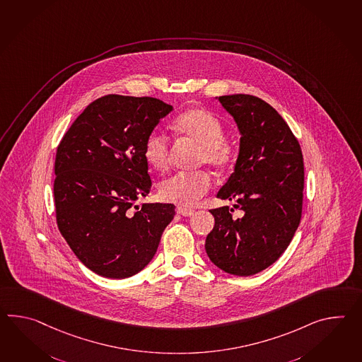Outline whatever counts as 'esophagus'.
<instances>
[{
	"instance_id": "esophagus-1",
	"label": "esophagus",
	"mask_w": 362,
	"mask_h": 362,
	"mask_svg": "<svg viewBox=\"0 0 362 362\" xmlns=\"http://www.w3.org/2000/svg\"><path fill=\"white\" fill-rule=\"evenodd\" d=\"M177 213L180 214V216H183V217H191L193 213H194V210L188 209V208H185V206H177Z\"/></svg>"
}]
</instances>
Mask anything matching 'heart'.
Listing matches in <instances>:
<instances>
[{
    "label": "heart",
    "instance_id": "heart-1",
    "mask_svg": "<svg viewBox=\"0 0 362 362\" xmlns=\"http://www.w3.org/2000/svg\"><path fill=\"white\" fill-rule=\"evenodd\" d=\"M179 136L199 144L200 163L214 169H225L236 157V145L223 136V124L217 115L206 109H189L179 114L173 122ZM170 139L153 131L145 137L143 156L146 163L156 170H163L169 162ZM211 187V177L204 170L180 171L166 177L160 185V194L165 201L179 206H193Z\"/></svg>",
    "mask_w": 362,
    "mask_h": 362
}]
</instances>
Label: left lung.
Instances as JSON below:
<instances>
[{"mask_svg":"<svg viewBox=\"0 0 362 362\" xmlns=\"http://www.w3.org/2000/svg\"><path fill=\"white\" fill-rule=\"evenodd\" d=\"M240 131L235 171L217 197L235 200L210 210L216 223L205 241L210 261L223 272L250 276L273 265L287 250L303 211L304 160L288 124L259 97L219 96Z\"/></svg>","mask_w":362,"mask_h":362,"instance_id":"8db88e82","label":"left lung"}]
</instances>
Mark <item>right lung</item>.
I'll return each instance as SVG.
<instances>
[{"mask_svg":"<svg viewBox=\"0 0 362 362\" xmlns=\"http://www.w3.org/2000/svg\"><path fill=\"white\" fill-rule=\"evenodd\" d=\"M173 110L154 97L106 95L84 109L57 146V226L75 256L105 278L141 272L175 216L173 204H144L152 180L145 137Z\"/></svg>","mask_w":362,"mask_h":362,"instance_id":"1","label":"right lung"}]
</instances>
